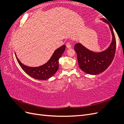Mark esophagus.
Segmentation results:
<instances>
[{"mask_svg":"<svg viewBox=\"0 0 124 124\" xmlns=\"http://www.w3.org/2000/svg\"><path fill=\"white\" fill-rule=\"evenodd\" d=\"M66 46L68 48H70L71 47V44L70 43V42H68L67 43H66Z\"/></svg>","mask_w":124,"mask_h":124,"instance_id":"34e87169","label":"esophagus"}]
</instances>
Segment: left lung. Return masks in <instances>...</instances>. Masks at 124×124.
Segmentation results:
<instances>
[{
	"mask_svg": "<svg viewBox=\"0 0 124 124\" xmlns=\"http://www.w3.org/2000/svg\"><path fill=\"white\" fill-rule=\"evenodd\" d=\"M101 20L109 25L112 35V42L106 50L100 53H94L80 43H77L74 46L80 68L90 74H98L106 70L113 61L115 54L116 42L112 25L105 18Z\"/></svg>",
	"mask_w": 124,
	"mask_h": 124,
	"instance_id": "obj_1",
	"label": "left lung"
}]
</instances>
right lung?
<instances>
[{
  "instance_id": "1",
  "label": "right lung",
  "mask_w": 124,
  "mask_h": 124,
  "mask_svg": "<svg viewBox=\"0 0 124 124\" xmlns=\"http://www.w3.org/2000/svg\"><path fill=\"white\" fill-rule=\"evenodd\" d=\"M65 49L66 46L63 45L55 50L49 61L46 63L38 67H30L25 66L21 63L17 57L16 58L22 69L29 76L37 80H46L57 72L59 68V59L62 57Z\"/></svg>"
}]
</instances>
